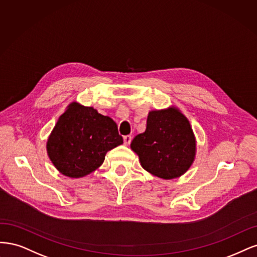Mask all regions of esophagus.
<instances>
[{"label": "esophagus", "instance_id": "obj_1", "mask_svg": "<svg viewBox=\"0 0 257 257\" xmlns=\"http://www.w3.org/2000/svg\"><path fill=\"white\" fill-rule=\"evenodd\" d=\"M131 139H132V137L131 136H125L123 137V143H125V145H129L130 144V142H131Z\"/></svg>", "mask_w": 257, "mask_h": 257}]
</instances>
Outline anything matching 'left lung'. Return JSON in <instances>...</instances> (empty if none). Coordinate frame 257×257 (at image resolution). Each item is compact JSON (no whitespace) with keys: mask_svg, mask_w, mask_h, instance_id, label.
<instances>
[{"mask_svg":"<svg viewBox=\"0 0 257 257\" xmlns=\"http://www.w3.org/2000/svg\"><path fill=\"white\" fill-rule=\"evenodd\" d=\"M131 150L141 165L163 179L185 174L195 157V138L190 122L176 107L148 113L146 130L135 137Z\"/></svg>","mask_w":257,"mask_h":257,"instance_id":"obj_1","label":"left lung"}]
</instances>
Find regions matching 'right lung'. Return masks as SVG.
Here are the masks:
<instances>
[{
    "mask_svg": "<svg viewBox=\"0 0 257 257\" xmlns=\"http://www.w3.org/2000/svg\"><path fill=\"white\" fill-rule=\"evenodd\" d=\"M122 144L117 125L92 106L68 105L47 142L49 158L63 175H88L104 161L105 154Z\"/></svg>",
    "mask_w": 257,
    "mask_h": 257,
    "instance_id": "1",
    "label": "right lung"
}]
</instances>
